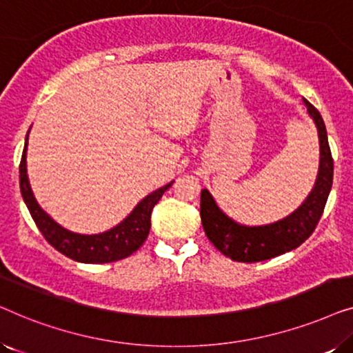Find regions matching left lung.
I'll return each instance as SVG.
<instances>
[{
    "label": "left lung",
    "mask_w": 353,
    "mask_h": 353,
    "mask_svg": "<svg viewBox=\"0 0 353 353\" xmlns=\"http://www.w3.org/2000/svg\"><path fill=\"white\" fill-rule=\"evenodd\" d=\"M303 104L318 130L320 165H318L315 185L299 209L274 223L245 226L223 214L209 191L202 190L201 192V220L207 238L221 254L234 262H262L289 252L299 248L313 233L321 219L332 186L334 165L327 144L326 127L320 112L307 99H303Z\"/></svg>",
    "instance_id": "left-lung-1"
}]
</instances>
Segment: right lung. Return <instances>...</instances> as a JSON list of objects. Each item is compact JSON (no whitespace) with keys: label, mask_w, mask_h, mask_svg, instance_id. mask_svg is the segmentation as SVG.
Segmentation results:
<instances>
[{"label":"right lung","mask_w":353,"mask_h":353,"mask_svg":"<svg viewBox=\"0 0 353 353\" xmlns=\"http://www.w3.org/2000/svg\"><path fill=\"white\" fill-rule=\"evenodd\" d=\"M27 144L28 133L26 138V146H23L21 167H19V173H21V192L33 221H35L38 230L41 231V234L45 236V239L52 248L59 250L61 254H64L65 257L81 263L117 262V260L128 257V255L137 252L141 248L149 234V228H151V214L154 205L157 204L163 192L172 186L173 181L159 188L151 194H148L134 207L132 214L123 221H120L117 226H114V228L99 234L72 233V231L62 228L59 223H56L38 205L27 176Z\"/></svg>","instance_id":"1"}]
</instances>
